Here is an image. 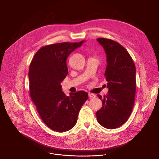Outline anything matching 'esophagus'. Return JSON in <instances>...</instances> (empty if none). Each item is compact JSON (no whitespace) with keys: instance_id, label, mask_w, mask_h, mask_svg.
<instances>
[{"instance_id":"34e87169","label":"esophagus","mask_w":159,"mask_h":159,"mask_svg":"<svg viewBox=\"0 0 159 159\" xmlns=\"http://www.w3.org/2000/svg\"><path fill=\"white\" fill-rule=\"evenodd\" d=\"M89 98H90V99L94 98H95V97H96V95H95V94H92V93H89Z\"/></svg>"}]
</instances>
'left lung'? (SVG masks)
<instances>
[{"label": "left lung", "mask_w": 159, "mask_h": 159, "mask_svg": "<svg viewBox=\"0 0 159 159\" xmlns=\"http://www.w3.org/2000/svg\"><path fill=\"white\" fill-rule=\"evenodd\" d=\"M107 60L104 75L107 81L108 93L102 98V106L96 112L98 123L107 129H115L129 118L134 102L136 68L132 58L120 43L99 38Z\"/></svg>", "instance_id": "1"}]
</instances>
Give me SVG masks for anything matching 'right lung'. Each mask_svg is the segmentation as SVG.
<instances>
[{
    "label": "right lung",
    "mask_w": 159,
    "mask_h": 159,
    "mask_svg": "<svg viewBox=\"0 0 159 159\" xmlns=\"http://www.w3.org/2000/svg\"><path fill=\"white\" fill-rule=\"evenodd\" d=\"M85 41L59 43L41 48L29 69L30 91L39 115L48 127L57 132L72 129L77 121L82 106L88 99L85 91H62L61 82L68 74L66 58Z\"/></svg>",
    "instance_id": "obj_1"
}]
</instances>
